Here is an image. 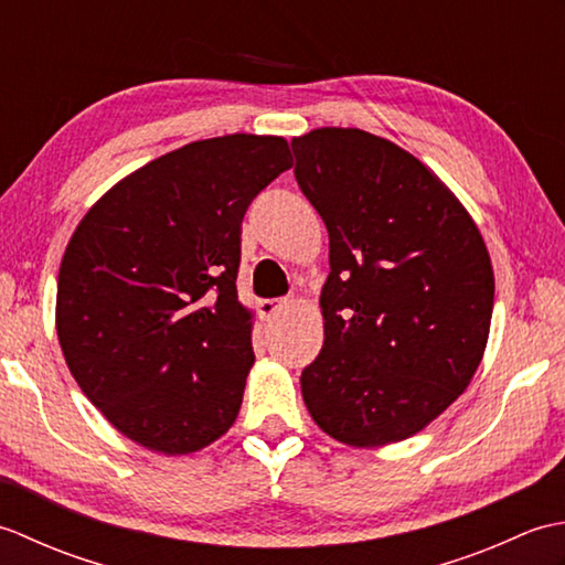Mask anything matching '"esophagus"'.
Listing matches in <instances>:
<instances>
[{"label": "esophagus", "instance_id": "34e87169", "mask_svg": "<svg viewBox=\"0 0 565 565\" xmlns=\"http://www.w3.org/2000/svg\"><path fill=\"white\" fill-rule=\"evenodd\" d=\"M257 308L264 320H274L286 308V301H281V298H264V301L257 303Z\"/></svg>", "mask_w": 565, "mask_h": 565}]
</instances>
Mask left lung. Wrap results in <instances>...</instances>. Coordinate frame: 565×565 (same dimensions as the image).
I'll return each instance as SVG.
<instances>
[{"instance_id":"8db88e82","label":"left lung","mask_w":565,"mask_h":565,"mask_svg":"<svg viewBox=\"0 0 565 565\" xmlns=\"http://www.w3.org/2000/svg\"><path fill=\"white\" fill-rule=\"evenodd\" d=\"M294 174L326 221V342L301 374L318 427L352 447L401 441L459 398L483 359L493 267L451 191L359 128L294 138Z\"/></svg>"}]
</instances>
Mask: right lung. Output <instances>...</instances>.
Masks as SVG:
<instances>
[{"instance_id":"obj_1","label":"right lung","mask_w":565,"mask_h":565,"mask_svg":"<svg viewBox=\"0 0 565 565\" xmlns=\"http://www.w3.org/2000/svg\"><path fill=\"white\" fill-rule=\"evenodd\" d=\"M294 164L274 136L196 140L140 167L84 215L57 276V338L84 395L142 447L225 435L255 364L237 301L239 223Z\"/></svg>"}]
</instances>
